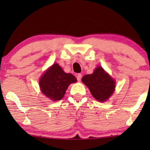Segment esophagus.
Wrapping results in <instances>:
<instances>
[{
  "mask_svg": "<svg viewBox=\"0 0 150 150\" xmlns=\"http://www.w3.org/2000/svg\"><path fill=\"white\" fill-rule=\"evenodd\" d=\"M76 79L78 80V81H81V80L82 79V74H78L76 75Z\"/></svg>",
  "mask_w": 150,
  "mask_h": 150,
  "instance_id": "esophagus-1",
  "label": "esophagus"
}]
</instances>
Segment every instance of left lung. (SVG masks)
Instances as JSON below:
<instances>
[{"label": "left lung", "mask_w": 150, "mask_h": 150, "mask_svg": "<svg viewBox=\"0 0 150 150\" xmlns=\"http://www.w3.org/2000/svg\"><path fill=\"white\" fill-rule=\"evenodd\" d=\"M82 82L89 88L91 95L99 102H105L113 93L115 81L101 66H98L91 74L84 76Z\"/></svg>", "instance_id": "8db88e82"}]
</instances>
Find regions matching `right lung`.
I'll list each match as a JSON object with an SVG mask.
<instances>
[{"label":"right lung","instance_id":"obj_1","mask_svg":"<svg viewBox=\"0 0 150 150\" xmlns=\"http://www.w3.org/2000/svg\"><path fill=\"white\" fill-rule=\"evenodd\" d=\"M77 81L74 76L67 74L59 66L54 63L45 71L39 82L41 91L52 101L62 99L71 83Z\"/></svg>","mask_w":150,"mask_h":150}]
</instances>
